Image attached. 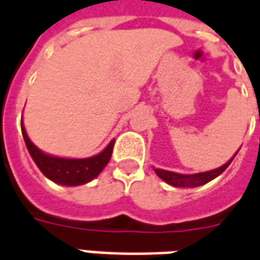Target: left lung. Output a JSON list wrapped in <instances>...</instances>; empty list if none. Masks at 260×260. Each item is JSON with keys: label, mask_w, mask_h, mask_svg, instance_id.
<instances>
[{"label": "left lung", "mask_w": 260, "mask_h": 260, "mask_svg": "<svg viewBox=\"0 0 260 260\" xmlns=\"http://www.w3.org/2000/svg\"><path fill=\"white\" fill-rule=\"evenodd\" d=\"M239 151V150H238ZM236 151V153H238ZM235 153V155H236ZM234 155V157H235ZM234 157L221 167L211 170V171H205V173H198V174H178V173H173V171H167V170H161V168H154L155 174L160 177L162 181H166L170 185L177 188H195L207 184L211 180L216 178L218 175H221L228 168V166L232 162Z\"/></svg>", "instance_id": "left-lung-1"}]
</instances>
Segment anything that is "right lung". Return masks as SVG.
<instances>
[{"mask_svg":"<svg viewBox=\"0 0 260 260\" xmlns=\"http://www.w3.org/2000/svg\"><path fill=\"white\" fill-rule=\"evenodd\" d=\"M21 130H22L26 148L31 154L32 160L35 161L38 168L41 170V173L51 181L60 184V185L76 187V185L92 181L103 171V168L106 167L112 157L114 140L110 141L102 153L89 158H63V157H55V155H49L41 151L29 140L22 120H21Z\"/></svg>","mask_w":260,"mask_h":260,"instance_id":"1","label":"right lung"}]
</instances>
